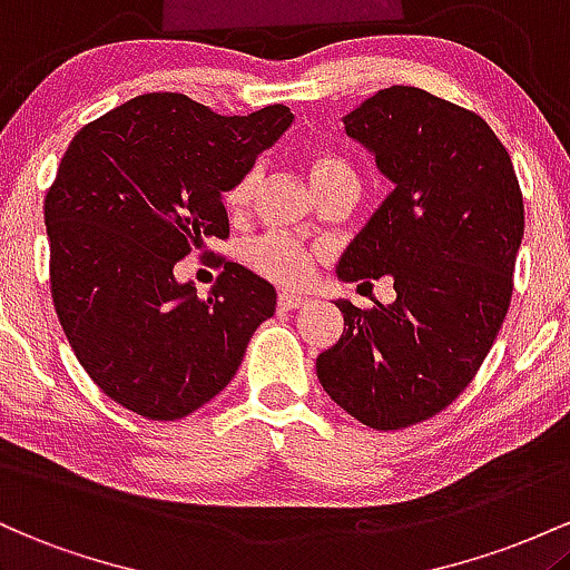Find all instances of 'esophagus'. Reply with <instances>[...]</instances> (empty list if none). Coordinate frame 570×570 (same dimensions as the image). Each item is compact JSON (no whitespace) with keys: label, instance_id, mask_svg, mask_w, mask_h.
<instances>
[{"label":"esophagus","instance_id":"esophagus-1","mask_svg":"<svg viewBox=\"0 0 570 570\" xmlns=\"http://www.w3.org/2000/svg\"><path fill=\"white\" fill-rule=\"evenodd\" d=\"M306 298L298 296V293H279L277 298V306L279 309H298V306H304Z\"/></svg>","mask_w":570,"mask_h":570}]
</instances>
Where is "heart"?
I'll return each instance as SVG.
<instances>
[{
    "label": "heart",
    "mask_w": 570,
    "mask_h": 570,
    "mask_svg": "<svg viewBox=\"0 0 570 570\" xmlns=\"http://www.w3.org/2000/svg\"><path fill=\"white\" fill-rule=\"evenodd\" d=\"M304 171L309 177L312 188L320 196L331 194L338 185H355V171L344 158L334 156V153L325 150H312L304 156ZM261 188V169L250 166L247 171H242L236 180L228 185L226 194H223V207L232 220H245L250 215L255 194ZM317 250H312L304 242L293 239L285 234H264L247 247V264L253 266V272H258L261 277L272 279V283L285 285V287H298L312 277V268H315Z\"/></svg>",
    "instance_id": "obj_1"
}]
</instances>
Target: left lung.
Masks as SVG:
<instances>
[{
  "label": "left lung",
  "mask_w": 570,
  "mask_h": 570,
  "mask_svg": "<svg viewBox=\"0 0 570 570\" xmlns=\"http://www.w3.org/2000/svg\"><path fill=\"white\" fill-rule=\"evenodd\" d=\"M393 194L338 261V277H393L395 302H336L344 331L317 355L325 393L357 423L401 431L439 414L488 357L514 291L525 204L509 150L476 112L412 86L344 118Z\"/></svg>",
  "instance_id": "obj_1"
}]
</instances>
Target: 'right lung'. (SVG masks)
Here are the masks:
<instances>
[{
  "label": "right lung",
  "instance_id": "1",
  "mask_svg": "<svg viewBox=\"0 0 570 570\" xmlns=\"http://www.w3.org/2000/svg\"><path fill=\"white\" fill-rule=\"evenodd\" d=\"M291 124L285 105L217 115L145 94L75 134L45 196L50 293L69 347L115 404L180 420L234 380L277 293L217 255L223 272L199 298L175 264L228 239L223 194Z\"/></svg>",
  "mask_w": 570,
  "mask_h": 570
}]
</instances>
